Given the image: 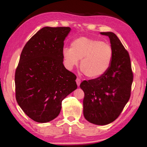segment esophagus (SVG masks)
I'll use <instances>...</instances> for the list:
<instances>
[{"instance_id": "1", "label": "esophagus", "mask_w": 147, "mask_h": 147, "mask_svg": "<svg viewBox=\"0 0 147 147\" xmlns=\"http://www.w3.org/2000/svg\"><path fill=\"white\" fill-rule=\"evenodd\" d=\"M76 84L78 86H79L80 85V83H81V80L80 78H77L76 80Z\"/></svg>"}]
</instances>
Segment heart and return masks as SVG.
<instances>
[{"instance_id":"heart-1","label":"heart","mask_w":147,"mask_h":147,"mask_svg":"<svg viewBox=\"0 0 147 147\" xmlns=\"http://www.w3.org/2000/svg\"><path fill=\"white\" fill-rule=\"evenodd\" d=\"M65 66L72 69L81 60L80 68L90 78H96L107 73L113 60V50L102 40L82 36L74 40L71 48L62 51Z\"/></svg>"}]
</instances>
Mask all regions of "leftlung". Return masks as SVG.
<instances>
[{
    "instance_id": "left-lung-1",
    "label": "left lung",
    "mask_w": 147,
    "mask_h": 147,
    "mask_svg": "<svg viewBox=\"0 0 147 147\" xmlns=\"http://www.w3.org/2000/svg\"><path fill=\"white\" fill-rule=\"evenodd\" d=\"M109 36L113 50L110 68L97 78L83 81V115L90 123L106 125L115 121L128 102L133 80L130 57L120 40L112 32H100Z\"/></svg>"
}]
</instances>
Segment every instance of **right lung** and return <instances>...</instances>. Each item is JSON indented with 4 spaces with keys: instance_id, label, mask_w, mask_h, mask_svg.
Masks as SVG:
<instances>
[{
    "instance_id": "add662e5",
    "label": "right lung",
    "mask_w": 147,
    "mask_h": 147,
    "mask_svg": "<svg viewBox=\"0 0 147 147\" xmlns=\"http://www.w3.org/2000/svg\"><path fill=\"white\" fill-rule=\"evenodd\" d=\"M69 27H44L22 51L15 73L16 98L28 116L38 123L54 119L62 101L77 88L76 76L65 69L62 51Z\"/></svg>"
}]
</instances>
